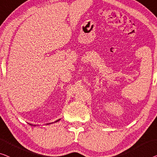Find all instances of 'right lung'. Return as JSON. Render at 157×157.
<instances>
[{"label":"right lung","mask_w":157,"mask_h":157,"mask_svg":"<svg viewBox=\"0 0 157 157\" xmlns=\"http://www.w3.org/2000/svg\"><path fill=\"white\" fill-rule=\"evenodd\" d=\"M59 120H57V121H56V122H58V121H59Z\"/></svg>","instance_id":"obj_1"}]
</instances>
